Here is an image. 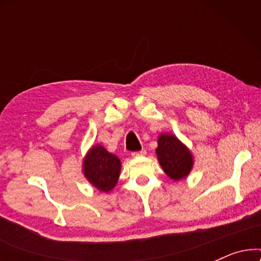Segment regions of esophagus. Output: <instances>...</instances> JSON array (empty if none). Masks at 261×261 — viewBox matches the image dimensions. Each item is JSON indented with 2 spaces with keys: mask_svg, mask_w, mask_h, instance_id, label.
Masks as SVG:
<instances>
[{
  "mask_svg": "<svg viewBox=\"0 0 261 261\" xmlns=\"http://www.w3.org/2000/svg\"><path fill=\"white\" fill-rule=\"evenodd\" d=\"M145 154H146L145 149H141V151L132 153V156H134V158H138V156H142V155H145Z\"/></svg>",
  "mask_w": 261,
  "mask_h": 261,
  "instance_id": "1",
  "label": "esophagus"
}]
</instances>
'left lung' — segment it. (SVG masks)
I'll return each instance as SVG.
<instances>
[{
  "label": "left lung",
  "instance_id": "8db88e82",
  "mask_svg": "<svg viewBox=\"0 0 261 261\" xmlns=\"http://www.w3.org/2000/svg\"><path fill=\"white\" fill-rule=\"evenodd\" d=\"M155 153L160 166L173 180L184 179L194 166L190 149L172 134L159 135Z\"/></svg>",
  "mask_w": 261,
  "mask_h": 261
}]
</instances>
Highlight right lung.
Instances as JSON below:
<instances>
[{"label": "right lung", "mask_w": 261, "mask_h": 261, "mask_svg": "<svg viewBox=\"0 0 261 261\" xmlns=\"http://www.w3.org/2000/svg\"><path fill=\"white\" fill-rule=\"evenodd\" d=\"M121 162L101 145L92 146L83 160V172L89 183L102 192L112 191L119 180Z\"/></svg>", "instance_id": "1"}]
</instances>
